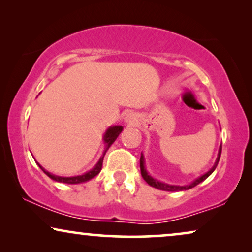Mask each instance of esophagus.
Returning a JSON list of instances; mask_svg holds the SVG:
<instances>
[{
  "label": "esophagus",
  "mask_w": 252,
  "mask_h": 252,
  "mask_svg": "<svg viewBox=\"0 0 252 252\" xmlns=\"http://www.w3.org/2000/svg\"><path fill=\"white\" fill-rule=\"evenodd\" d=\"M124 121H126V123L131 124V126H135V124L138 122V116H137L136 114L130 113V114H128V115L126 116V119H124Z\"/></svg>",
  "instance_id": "34e87169"
}]
</instances>
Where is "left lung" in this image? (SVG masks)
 <instances>
[{
    "label": "left lung",
    "mask_w": 252,
    "mask_h": 252,
    "mask_svg": "<svg viewBox=\"0 0 252 252\" xmlns=\"http://www.w3.org/2000/svg\"><path fill=\"white\" fill-rule=\"evenodd\" d=\"M220 156H221V145L219 147V152H218V157H217V160L216 162H214V165L212 168H211L209 172L204 174V175L199 176L198 179H196L193 181V182H191L190 184H187V186H173V184H167V183H163L161 182V181H158L157 179H154L149 174V172L146 170V167H145V158H144V154L142 153V156H140V173H142V176L143 179L146 181V183L149 184V186L156 188V189H159V190H163V191H183V190H189L191 188L196 187L197 184H199L200 182H203L204 180H206L207 177H209L211 174L214 172V169L217 168L218 166V162H219L220 160Z\"/></svg>",
    "instance_id": "8db88e82"
}]
</instances>
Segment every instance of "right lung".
Wrapping results in <instances>:
<instances>
[{"instance_id":"add662e5","label":"right lung","mask_w":252,"mask_h":252,"mask_svg":"<svg viewBox=\"0 0 252 252\" xmlns=\"http://www.w3.org/2000/svg\"><path fill=\"white\" fill-rule=\"evenodd\" d=\"M123 130V126H109L108 129L106 130L105 135H103V143H105V151H103L102 156L100 157V159L98 162H96V165L93 167L92 169H90L89 172L82 174V175H76V176H59V175H55V174H52L49 172H47V170L43 168V167L38 163V166L41 168V170L43 173L46 174L47 176L50 177V179L56 181V182H61V183H66V184H79V183H84V182H87V181H90L93 177L98 175L100 173V170H101V167H102V161H103V157H105V154L107 152V150L109 149L110 145L115 142L117 137L121 132H122Z\"/></svg>"}]
</instances>
